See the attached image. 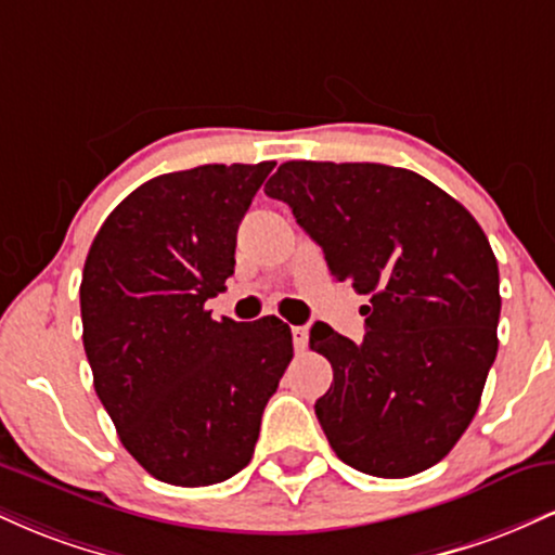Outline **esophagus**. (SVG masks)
<instances>
[{"instance_id": "34e87169", "label": "esophagus", "mask_w": 555, "mask_h": 555, "mask_svg": "<svg viewBox=\"0 0 555 555\" xmlns=\"http://www.w3.org/2000/svg\"><path fill=\"white\" fill-rule=\"evenodd\" d=\"M292 341H295L297 352L308 347V326H292Z\"/></svg>"}]
</instances>
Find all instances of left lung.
<instances>
[{
  "mask_svg": "<svg viewBox=\"0 0 555 555\" xmlns=\"http://www.w3.org/2000/svg\"><path fill=\"white\" fill-rule=\"evenodd\" d=\"M362 305L365 339L326 323L310 349L334 367L315 415L341 462L410 477L454 449L499 352V263L475 216L386 164L286 162L266 182Z\"/></svg>",
  "mask_w": 555,
  "mask_h": 555,
  "instance_id": "obj_1",
  "label": "left lung"
}]
</instances>
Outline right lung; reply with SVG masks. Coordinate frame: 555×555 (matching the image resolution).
<instances>
[{
    "label": "right lung",
    "instance_id": "1",
    "mask_svg": "<svg viewBox=\"0 0 555 555\" xmlns=\"http://www.w3.org/2000/svg\"><path fill=\"white\" fill-rule=\"evenodd\" d=\"M273 162L206 164L140 184L106 216L80 282L82 347L119 441L169 486L229 480L292 360L276 315L214 321L237 227Z\"/></svg>",
    "mask_w": 555,
    "mask_h": 555
}]
</instances>
